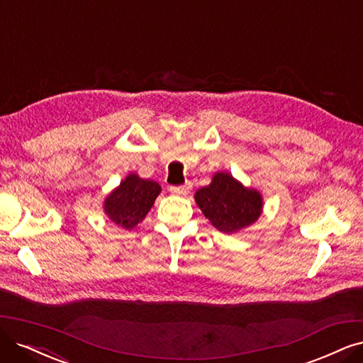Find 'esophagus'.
Here are the masks:
<instances>
[{
  "instance_id": "34e87169",
  "label": "esophagus",
  "mask_w": 363,
  "mask_h": 363,
  "mask_svg": "<svg viewBox=\"0 0 363 363\" xmlns=\"http://www.w3.org/2000/svg\"><path fill=\"white\" fill-rule=\"evenodd\" d=\"M169 190H170V193H173V194L185 196L186 193H189V186H186V185H172Z\"/></svg>"
}]
</instances>
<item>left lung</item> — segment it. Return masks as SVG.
Instances as JSON below:
<instances>
[{
  "label": "left lung",
  "instance_id": "left-lung-1",
  "mask_svg": "<svg viewBox=\"0 0 363 363\" xmlns=\"http://www.w3.org/2000/svg\"><path fill=\"white\" fill-rule=\"evenodd\" d=\"M197 206L211 224L223 233H235L256 223L263 209V197L236 181L229 172H217L212 182L194 194Z\"/></svg>",
  "mask_w": 363,
  "mask_h": 363
}]
</instances>
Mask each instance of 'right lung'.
<instances>
[{
	"instance_id": "add662e5",
	"label": "right lung",
	"mask_w": 363,
	"mask_h": 363,
	"mask_svg": "<svg viewBox=\"0 0 363 363\" xmlns=\"http://www.w3.org/2000/svg\"><path fill=\"white\" fill-rule=\"evenodd\" d=\"M161 193L158 182L143 179L136 173H130L121 181L119 186L104 199V212L115 224L131 230L143 221Z\"/></svg>"
}]
</instances>
